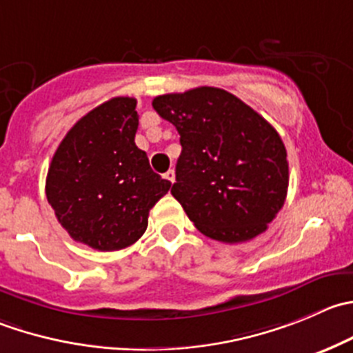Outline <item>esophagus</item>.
I'll list each match as a JSON object with an SVG mask.
<instances>
[{"label": "esophagus", "mask_w": 353, "mask_h": 353, "mask_svg": "<svg viewBox=\"0 0 353 353\" xmlns=\"http://www.w3.org/2000/svg\"><path fill=\"white\" fill-rule=\"evenodd\" d=\"M163 177H165V179L169 181V183H174V181H176V172H174V170L170 169V170H167L165 174H163Z\"/></svg>", "instance_id": "obj_1"}]
</instances>
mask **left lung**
<instances>
[{
	"label": "left lung",
	"instance_id": "8db88e82",
	"mask_svg": "<svg viewBox=\"0 0 353 353\" xmlns=\"http://www.w3.org/2000/svg\"><path fill=\"white\" fill-rule=\"evenodd\" d=\"M153 108L181 136L170 193L198 231L222 243L265 231L290 181L278 131L234 94L208 85L157 97Z\"/></svg>",
	"mask_w": 353,
	"mask_h": 353
}]
</instances>
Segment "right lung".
Returning a JSON list of instances; mask_svg holds the SVG:
<instances>
[{"label": "right lung", "mask_w": 353, "mask_h": 353, "mask_svg": "<svg viewBox=\"0 0 353 353\" xmlns=\"http://www.w3.org/2000/svg\"><path fill=\"white\" fill-rule=\"evenodd\" d=\"M136 100L117 97L79 119L54 152L46 198L72 239L100 252L138 241L170 190L134 143Z\"/></svg>", "instance_id": "1"}]
</instances>
